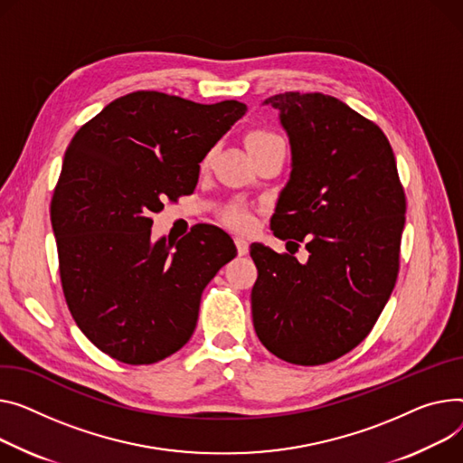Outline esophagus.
Masks as SVG:
<instances>
[{
    "label": "esophagus",
    "instance_id": "1",
    "mask_svg": "<svg viewBox=\"0 0 463 463\" xmlns=\"http://www.w3.org/2000/svg\"><path fill=\"white\" fill-rule=\"evenodd\" d=\"M234 243H236L238 255H245V253H248V250H250V243H248V240L236 236V238H234Z\"/></svg>",
    "mask_w": 463,
    "mask_h": 463
}]
</instances>
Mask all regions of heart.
Wrapping results in <instances>:
<instances>
[{
  "mask_svg": "<svg viewBox=\"0 0 463 463\" xmlns=\"http://www.w3.org/2000/svg\"><path fill=\"white\" fill-rule=\"evenodd\" d=\"M275 139H281L277 137L275 134L271 132H266V130H255L248 136V146H255V145H262V143H269V141H275ZM225 222L236 229H248L251 225V215L248 210L243 208H232L225 213Z\"/></svg>",
  "mask_w": 463,
  "mask_h": 463,
  "instance_id": "obj_1",
  "label": "heart"
}]
</instances>
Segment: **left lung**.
Masks as SVG:
<instances>
[{"mask_svg":"<svg viewBox=\"0 0 463 463\" xmlns=\"http://www.w3.org/2000/svg\"><path fill=\"white\" fill-rule=\"evenodd\" d=\"M279 111L290 180L277 199L271 231L306 243L301 265L251 243L259 277L251 290L260 343L294 364H324L371 333L394 288L406 197L385 134L373 120L322 92L264 100Z\"/></svg>","mask_w":463,"mask_h":463,"instance_id":"1","label":"left lung"}]
</instances>
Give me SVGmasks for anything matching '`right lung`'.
<instances>
[{
	"label": "right lung",
	"instance_id": "add662e5",
	"mask_svg": "<svg viewBox=\"0 0 463 463\" xmlns=\"http://www.w3.org/2000/svg\"><path fill=\"white\" fill-rule=\"evenodd\" d=\"M245 111L136 90L72 137L50 206L61 285L78 327L109 357L158 363L194 335L201 294L236 245L212 225L154 241L152 213L195 190L199 164Z\"/></svg>",
	"mask_w": 463,
	"mask_h": 463
}]
</instances>
